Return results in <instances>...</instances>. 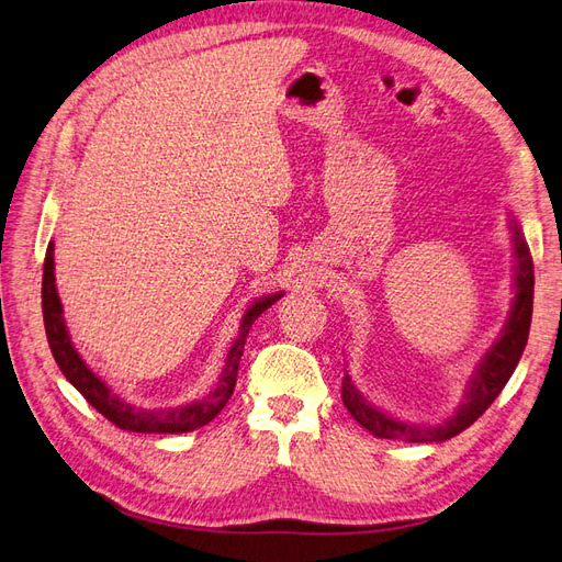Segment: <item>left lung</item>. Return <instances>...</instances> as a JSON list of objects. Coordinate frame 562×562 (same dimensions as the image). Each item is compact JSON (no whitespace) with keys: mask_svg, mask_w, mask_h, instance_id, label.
Masks as SVG:
<instances>
[{"mask_svg":"<svg viewBox=\"0 0 562 562\" xmlns=\"http://www.w3.org/2000/svg\"><path fill=\"white\" fill-rule=\"evenodd\" d=\"M512 232H514V255H516V274H514L516 297L512 304V314L506 318L502 335L492 342V347L483 356V361L471 375L462 405L457 407V413L452 417L438 424H407L382 413L380 407L368 403L361 396V391L351 384L349 375H345L342 403L351 413V417L359 422L361 427H366L372 436L407 440V443H440V440H448L469 429L471 424L487 411L490 403L502 394L504 384L514 375V370L525 351L527 335H530L532 295H535L532 255L522 239V232L516 220H512Z\"/></svg>","mask_w":562,"mask_h":562,"instance_id":"8db88e82","label":"left lung"}]
</instances>
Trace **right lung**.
Returning a JSON list of instances; mask_svg holds the SVG:
<instances>
[{
  "instance_id": "right-lung-1",
  "label": "right lung",
  "mask_w": 562,
  "mask_h": 562,
  "mask_svg": "<svg viewBox=\"0 0 562 562\" xmlns=\"http://www.w3.org/2000/svg\"><path fill=\"white\" fill-rule=\"evenodd\" d=\"M281 297H283V293L260 297L258 302H252L246 310V314L241 316L239 337L234 339V345L227 353L225 368H223V372H220V380L209 396H203L194 403L178 405V407L147 411V407L131 405L128 401L119 398L114 391L103 380H100L87 363H83L79 351L72 347L70 333H67V328H65L63 304H60V297L56 291V274H54V244H48L46 258H44L42 312H44V328H46L50 353H54V359H56L63 375L67 378V382H70L100 415H105L114 424V427L124 429V431H135V434H187V431H194V429L203 427V424L215 419L217 413L223 411L234 394L236 372H239V361L244 356V345H246L250 326L255 323V318H258L265 310H269L271 304Z\"/></svg>"
}]
</instances>
